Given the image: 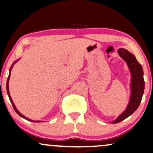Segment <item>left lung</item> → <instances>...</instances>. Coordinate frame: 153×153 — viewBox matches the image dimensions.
Segmentation results:
<instances>
[{
  "instance_id": "1",
  "label": "left lung",
  "mask_w": 153,
  "mask_h": 153,
  "mask_svg": "<svg viewBox=\"0 0 153 153\" xmlns=\"http://www.w3.org/2000/svg\"><path fill=\"white\" fill-rule=\"evenodd\" d=\"M117 53L127 63L128 68L131 73V84H130V98L125 111L111 122L113 124L119 123L120 122L129 117L139 106L142 97L144 92L145 82L143 79V71L141 65L136 60L135 56L129 51L123 48L118 49Z\"/></svg>"
}]
</instances>
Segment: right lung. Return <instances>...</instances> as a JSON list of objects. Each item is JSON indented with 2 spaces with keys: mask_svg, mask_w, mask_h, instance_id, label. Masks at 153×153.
Masks as SVG:
<instances>
[{
  "mask_svg": "<svg viewBox=\"0 0 153 153\" xmlns=\"http://www.w3.org/2000/svg\"><path fill=\"white\" fill-rule=\"evenodd\" d=\"M19 59L16 60L15 62H13V64H12V66H11V67H10V71H9V76H8V78H7V85H6V88H7V93L8 97H9V99H10V102H11L12 105H13V108H14V110H15L16 113H17L18 114V115H19L20 116V117H23L24 119H25V120H28V121L33 122V123H40V122H43V121H40V120H37V121H36V120H30V119H28V117H26L25 116H24V115H22V114L21 113H19V111H18V110L17 109V108H16V106H15V104H14V102H13V99H12L11 97H10V91H9V80H10V73H11V71H12V69H13V66H14V65H15V64H16V63H17V62L18 61H19Z\"/></svg>",
  "mask_w": 153,
  "mask_h": 153,
  "instance_id": "obj_1",
  "label": "right lung"
}]
</instances>
